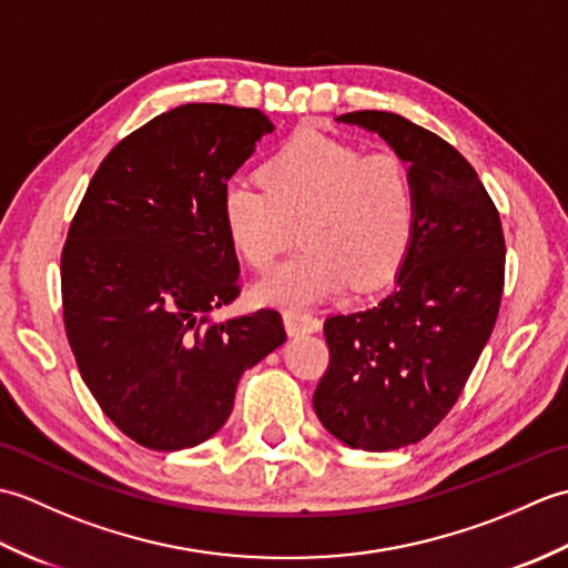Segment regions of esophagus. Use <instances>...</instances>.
<instances>
[{
	"instance_id": "obj_1",
	"label": "esophagus",
	"mask_w": 568,
	"mask_h": 568,
	"mask_svg": "<svg viewBox=\"0 0 568 568\" xmlns=\"http://www.w3.org/2000/svg\"><path fill=\"white\" fill-rule=\"evenodd\" d=\"M283 322H285V332L291 336L312 334V332H320L322 327V322L315 315H310V312H303V310H285Z\"/></svg>"
}]
</instances>
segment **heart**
I'll list each match as a JSON object with an SVG mask.
<instances>
[{
	"mask_svg": "<svg viewBox=\"0 0 568 568\" xmlns=\"http://www.w3.org/2000/svg\"><path fill=\"white\" fill-rule=\"evenodd\" d=\"M261 187L232 185L222 222L251 271L265 273L295 241L305 248L256 285L258 303L310 307L354 283L368 291L400 268L413 244L417 200L395 153H364L354 143L295 134L258 168Z\"/></svg>",
	"mask_w": 568,
	"mask_h": 568,
	"instance_id": "obj_1",
	"label": "heart"
}]
</instances>
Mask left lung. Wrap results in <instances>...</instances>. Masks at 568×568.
Here are the masks:
<instances>
[{"mask_svg": "<svg viewBox=\"0 0 568 568\" xmlns=\"http://www.w3.org/2000/svg\"><path fill=\"white\" fill-rule=\"evenodd\" d=\"M336 122L378 134L409 168L417 220L393 291L324 322L329 368L312 405L352 449L417 444L462 395L496 327L505 283L500 214L452 143L393 112Z\"/></svg>", "mask_w": 568, "mask_h": 568, "instance_id": "1", "label": "left lung"}]
</instances>
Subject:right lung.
Masks as SVG:
<instances>
[{
	"instance_id": "obj_1",
	"label": "right lung",
	"mask_w": 568,
	"mask_h": 568,
	"mask_svg": "<svg viewBox=\"0 0 568 568\" xmlns=\"http://www.w3.org/2000/svg\"><path fill=\"white\" fill-rule=\"evenodd\" d=\"M271 131L246 106H175L106 153L72 216L60 256L68 342L102 413L146 449L210 439L241 373L285 342L275 310L210 320L239 297L226 183Z\"/></svg>"
}]
</instances>
